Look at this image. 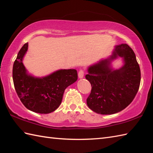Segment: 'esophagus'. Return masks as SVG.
I'll use <instances>...</instances> for the list:
<instances>
[{"label": "esophagus", "mask_w": 153, "mask_h": 153, "mask_svg": "<svg viewBox=\"0 0 153 153\" xmlns=\"http://www.w3.org/2000/svg\"><path fill=\"white\" fill-rule=\"evenodd\" d=\"M84 76V71L83 70H80L78 72V77L79 78L82 79Z\"/></svg>", "instance_id": "obj_1"}]
</instances>
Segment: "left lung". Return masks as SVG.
I'll list each match as a JSON object with an SVG mask.
<instances>
[{"instance_id": "8db88e82", "label": "left lung", "mask_w": 153, "mask_h": 153, "mask_svg": "<svg viewBox=\"0 0 153 153\" xmlns=\"http://www.w3.org/2000/svg\"><path fill=\"white\" fill-rule=\"evenodd\" d=\"M118 56L125 65L118 70L110 68ZM85 78L91 85L87 99L89 108L100 114H113L126 108L137 94L141 82V70L134 51L127 44L117 45L110 58L88 68Z\"/></svg>"}]
</instances>
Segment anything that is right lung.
<instances>
[{
	"label": "right lung",
	"instance_id": "add662e5",
	"mask_svg": "<svg viewBox=\"0 0 153 153\" xmlns=\"http://www.w3.org/2000/svg\"><path fill=\"white\" fill-rule=\"evenodd\" d=\"M28 43L19 50L13 65L12 77L18 97L26 108L34 112L48 114L60 105L67 87L77 79L76 70H60L44 77H35L27 73L22 60Z\"/></svg>",
	"mask_w": 153,
	"mask_h": 153
}]
</instances>
